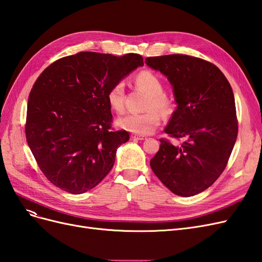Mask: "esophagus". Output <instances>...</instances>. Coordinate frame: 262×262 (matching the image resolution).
<instances>
[{
  "instance_id": "34e87169",
  "label": "esophagus",
  "mask_w": 262,
  "mask_h": 262,
  "mask_svg": "<svg viewBox=\"0 0 262 262\" xmlns=\"http://www.w3.org/2000/svg\"><path fill=\"white\" fill-rule=\"evenodd\" d=\"M131 138L133 139V140H144L145 138L143 137V136H138V134H132V136H131Z\"/></svg>"
}]
</instances>
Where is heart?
<instances>
[{"label":"heart","mask_w":262,"mask_h":262,"mask_svg":"<svg viewBox=\"0 0 262 262\" xmlns=\"http://www.w3.org/2000/svg\"><path fill=\"white\" fill-rule=\"evenodd\" d=\"M134 84L138 89L147 93L144 108L146 112L142 114H124L117 119V125L120 129L140 136L152 133L161 123V112L163 116L169 117L176 107L175 99L165 93V85L162 78L153 71L143 70L134 76ZM107 102L116 113L124 110L125 87L122 81H118L107 91ZM160 112L158 113L157 110Z\"/></svg>","instance_id":"heart-1"}]
</instances>
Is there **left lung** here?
<instances>
[{
    "label": "left lung",
    "mask_w": 262,
    "mask_h": 262,
    "mask_svg": "<svg viewBox=\"0 0 262 262\" xmlns=\"http://www.w3.org/2000/svg\"><path fill=\"white\" fill-rule=\"evenodd\" d=\"M145 63L167 76L177 108L165 132L185 141L161 139L150 168L172 193L191 196L224 171L238 133L233 90L213 63L186 54L149 57Z\"/></svg>",
    "instance_id": "obj_1"
}]
</instances>
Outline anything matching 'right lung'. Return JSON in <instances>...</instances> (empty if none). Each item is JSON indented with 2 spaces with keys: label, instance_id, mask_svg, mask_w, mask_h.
I'll return each instance as SVG.
<instances>
[{
  "label": "right lung",
  "instance_id": "right-lung-1",
  "mask_svg": "<svg viewBox=\"0 0 262 262\" xmlns=\"http://www.w3.org/2000/svg\"><path fill=\"white\" fill-rule=\"evenodd\" d=\"M143 66L140 54L82 51L43 70L29 94L25 133L39 168L51 184L81 194L112 170L117 148L130 139L112 128L107 91Z\"/></svg>",
  "mask_w": 262,
  "mask_h": 262
}]
</instances>
